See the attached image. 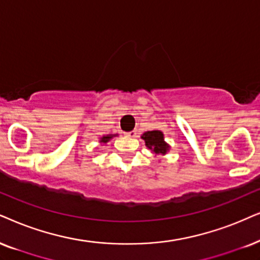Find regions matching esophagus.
<instances>
[{
	"instance_id": "esophagus-1",
	"label": "esophagus",
	"mask_w": 260,
	"mask_h": 260,
	"mask_svg": "<svg viewBox=\"0 0 260 260\" xmlns=\"http://www.w3.org/2000/svg\"><path fill=\"white\" fill-rule=\"evenodd\" d=\"M126 137H128V138H136L137 137V132H136V131H131V132H127L126 133Z\"/></svg>"
}]
</instances>
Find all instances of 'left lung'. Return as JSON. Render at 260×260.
Wrapping results in <instances>:
<instances>
[{
	"instance_id": "obj_1",
	"label": "left lung",
	"mask_w": 260,
	"mask_h": 260,
	"mask_svg": "<svg viewBox=\"0 0 260 260\" xmlns=\"http://www.w3.org/2000/svg\"><path fill=\"white\" fill-rule=\"evenodd\" d=\"M141 139L145 141V145L154 156H166L170 150V145L164 140V134L162 131L153 129L144 132Z\"/></svg>"
}]
</instances>
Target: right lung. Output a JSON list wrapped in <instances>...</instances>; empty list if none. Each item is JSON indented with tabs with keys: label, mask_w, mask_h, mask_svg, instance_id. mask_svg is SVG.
<instances>
[{
	"label": "right lung",
	"mask_w": 260,
	"mask_h": 260,
	"mask_svg": "<svg viewBox=\"0 0 260 260\" xmlns=\"http://www.w3.org/2000/svg\"><path fill=\"white\" fill-rule=\"evenodd\" d=\"M119 136V134L117 133H115V134H106V136H103V137H101V139H100V143L101 144H107L108 141H110L111 139H113L114 137H117Z\"/></svg>",
	"instance_id": "1"
}]
</instances>
